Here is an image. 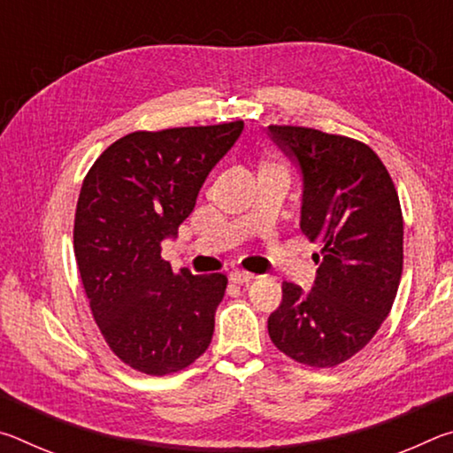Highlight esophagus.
<instances>
[{
	"mask_svg": "<svg viewBox=\"0 0 453 453\" xmlns=\"http://www.w3.org/2000/svg\"><path fill=\"white\" fill-rule=\"evenodd\" d=\"M229 280H232L234 283H240V286H243V283H248V281L254 280V273L243 272V270H234L232 273H229Z\"/></svg>",
	"mask_w": 453,
	"mask_h": 453,
	"instance_id": "1",
	"label": "esophagus"
}]
</instances>
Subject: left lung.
Returning <instances> with one entry per match:
<instances>
[{
  "instance_id": "1",
  "label": "left lung",
  "mask_w": 453,
  "mask_h": 453,
  "mask_svg": "<svg viewBox=\"0 0 453 453\" xmlns=\"http://www.w3.org/2000/svg\"><path fill=\"white\" fill-rule=\"evenodd\" d=\"M267 129L300 165V227L321 242L313 288L283 281L267 332L297 364L334 367L372 342L394 305L403 267L400 197L370 145L311 127Z\"/></svg>"
}]
</instances>
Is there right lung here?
Segmentation results:
<instances>
[{"instance_id":"add662e5","label":"right lung","mask_w":453,"mask_h":453,"mask_svg":"<svg viewBox=\"0 0 453 453\" xmlns=\"http://www.w3.org/2000/svg\"><path fill=\"white\" fill-rule=\"evenodd\" d=\"M242 129L240 119L127 134L81 183L73 251L83 289L107 346L137 372H180L210 346L227 278L173 272L162 242L178 235Z\"/></svg>"}]
</instances>
